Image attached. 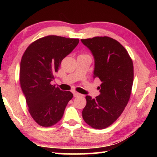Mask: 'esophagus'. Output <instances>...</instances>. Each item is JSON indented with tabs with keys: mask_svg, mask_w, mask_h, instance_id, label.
Listing matches in <instances>:
<instances>
[{
	"mask_svg": "<svg viewBox=\"0 0 157 157\" xmlns=\"http://www.w3.org/2000/svg\"><path fill=\"white\" fill-rule=\"evenodd\" d=\"M73 95H74V97H78V96H82V94H79L78 92H74L73 93Z\"/></svg>",
	"mask_w": 157,
	"mask_h": 157,
	"instance_id": "obj_1",
	"label": "esophagus"
}]
</instances>
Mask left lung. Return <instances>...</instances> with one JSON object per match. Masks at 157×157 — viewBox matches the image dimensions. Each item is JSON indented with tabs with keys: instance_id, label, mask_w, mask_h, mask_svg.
I'll return each mask as SVG.
<instances>
[{
	"instance_id": "obj_1",
	"label": "left lung",
	"mask_w": 157,
	"mask_h": 157,
	"mask_svg": "<svg viewBox=\"0 0 157 157\" xmlns=\"http://www.w3.org/2000/svg\"><path fill=\"white\" fill-rule=\"evenodd\" d=\"M81 41L94 57V78L102 82L98 96H86L82 118L92 128L102 129L119 118L129 102L134 81L133 62L127 50L111 37Z\"/></svg>"
}]
</instances>
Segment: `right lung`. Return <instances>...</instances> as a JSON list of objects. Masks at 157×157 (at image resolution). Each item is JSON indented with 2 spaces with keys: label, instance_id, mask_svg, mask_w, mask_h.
Masks as SVG:
<instances>
[{
  "label": "right lung",
  "instance_id": "1",
  "mask_svg": "<svg viewBox=\"0 0 157 157\" xmlns=\"http://www.w3.org/2000/svg\"><path fill=\"white\" fill-rule=\"evenodd\" d=\"M78 39L49 35L34 41L21 58L19 81L29 113L40 126L54 125L62 118L73 95L50 84L62 59L72 52Z\"/></svg>",
  "mask_w": 157,
  "mask_h": 157
}]
</instances>
